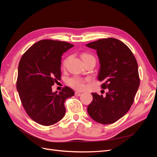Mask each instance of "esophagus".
<instances>
[{"label":"esophagus","instance_id":"esophagus-1","mask_svg":"<svg viewBox=\"0 0 157 157\" xmlns=\"http://www.w3.org/2000/svg\"><path fill=\"white\" fill-rule=\"evenodd\" d=\"M75 95L76 96L78 97V96H80V95H81V93H80V92H75Z\"/></svg>","mask_w":157,"mask_h":157}]
</instances>
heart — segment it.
I'll use <instances>...</instances> for the list:
<instances>
[{"mask_svg": "<svg viewBox=\"0 0 157 157\" xmlns=\"http://www.w3.org/2000/svg\"><path fill=\"white\" fill-rule=\"evenodd\" d=\"M81 58L83 61L88 60L90 59H95L94 57L89 54L84 53L82 54ZM67 84L69 86L77 90H83L85 87V80L78 76H74L67 80Z\"/></svg>", "mask_w": 157, "mask_h": 157, "instance_id": "b5f03b06", "label": "heart"}]
</instances>
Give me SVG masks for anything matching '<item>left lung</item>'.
<instances>
[{
	"instance_id": "1",
	"label": "left lung",
	"mask_w": 157,
	"mask_h": 157,
	"mask_svg": "<svg viewBox=\"0 0 157 157\" xmlns=\"http://www.w3.org/2000/svg\"><path fill=\"white\" fill-rule=\"evenodd\" d=\"M96 50L100 69L98 80L103 89H109L103 97L92 93L88 106L90 117L97 122L109 124L129 111L140 86L138 65L134 54L123 42L114 38L99 39L86 45Z\"/></svg>"
}]
</instances>
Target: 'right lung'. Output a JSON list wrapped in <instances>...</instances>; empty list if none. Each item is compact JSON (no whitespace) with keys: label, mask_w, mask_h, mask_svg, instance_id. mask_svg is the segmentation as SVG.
I'll return each instance as SVG.
<instances>
[{"label":"right lung","mask_w":157,"mask_h":157,"mask_svg":"<svg viewBox=\"0 0 157 157\" xmlns=\"http://www.w3.org/2000/svg\"><path fill=\"white\" fill-rule=\"evenodd\" d=\"M73 46L66 42L41 40L20 61L17 90L27 114L38 124L50 126L62 119L66 111L64 103L74 96L67 86L59 93L52 89L61 78V56Z\"/></svg>","instance_id":"add662e5"}]
</instances>
